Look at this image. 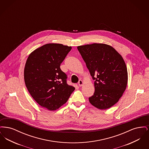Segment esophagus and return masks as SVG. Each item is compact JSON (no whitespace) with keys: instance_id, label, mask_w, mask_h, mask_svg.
I'll return each instance as SVG.
<instances>
[{"instance_id":"esophagus-1","label":"esophagus","mask_w":149,"mask_h":149,"mask_svg":"<svg viewBox=\"0 0 149 149\" xmlns=\"http://www.w3.org/2000/svg\"><path fill=\"white\" fill-rule=\"evenodd\" d=\"M78 85L79 86H81L82 85H83V82L81 80H79V81L78 82Z\"/></svg>"}]
</instances>
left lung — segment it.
<instances>
[{"label": "left lung", "instance_id": "left-lung-1", "mask_svg": "<svg viewBox=\"0 0 149 149\" xmlns=\"http://www.w3.org/2000/svg\"><path fill=\"white\" fill-rule=\"evenodd\" d=\"M77 48L94 80L95 92L89 98V102L100 109L109 108L119 100L127 84L123 58L106 44L93 43Z\"/></svg>", "mask_w": 149, "mask_h": 149}]
</instances>
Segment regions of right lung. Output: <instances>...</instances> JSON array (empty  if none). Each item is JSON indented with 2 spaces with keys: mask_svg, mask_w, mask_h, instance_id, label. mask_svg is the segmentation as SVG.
Masks as SVG:
<instances>
[{
  "mask_svg": "<svg viewBox=\"0 0 149 149\" xmlns=\"http://www.w3.org/2000/svg\"><path fill=\"white\" fill-rule=\"evenodd\" d=\"M71 49L62 44H46L31 53L26 61V87L36 102L48 110L62 106L75 90L67 84V75L60 67Z\"/></svg>",
  "mask_w": 149,
  "mask_h": 149,
  "instance_id": "add662e5",
  "label": "right lung"
}]
</instances>
